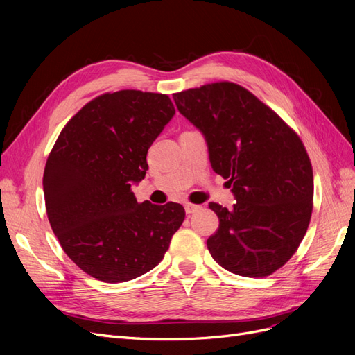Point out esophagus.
Wrapping results in <instances>:
<instances>
[{
	"instance_id": "obj_1",
	"label": "esophagus",
	"mask_w": 355,
	"mask_h": 355,
	"mask_svg": "<svg viewBox=\"0 0 355 355\" xmlns=\"http://www.w3.org/2000/svg\"><path fill=\"white\" fill-rule=\"evenodd\" d=\"M198 210H200V206H197V204H191V202L185 204V211L187 213H196Z\"/></svg>"
}]
</instances>
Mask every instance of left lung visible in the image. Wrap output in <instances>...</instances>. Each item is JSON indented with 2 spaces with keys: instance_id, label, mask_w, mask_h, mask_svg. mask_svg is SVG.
<instances>
[{
  "instance_id": "8db88e82",
  "label": "left lung",
  "mask_w": 355,
  "mask_h": 355,
  "mask_svg": "<svg viewBox=\"0 0 355 355\" xmlns=\"http://www.w3.org/2000/svg\"><path fill=\"white\" fill-rule=\"evenodd\" d=\"M179 112L206 136L211 168L237 202H210L219 228L211 257L243 277H266L292 257L313 213L314 175L297 133L270 106L231 81L173 94Z\"/></svg>"
}]
</instances>
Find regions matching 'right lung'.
Masks as SVG:
<instances>
[{
    "label": "right lung",
    "instance_id": "1",
    "mask_svg": "<svg viewBox=\"0 0 355 355\" xmlns=\"http://www.w3.org/2000/svg\"><path fill=\"white\" fill-rule=\"evenodd\" d=\"M175 115L167 94L103 93L62 128L42 188L50 227L85 274L123 283L157 266L185 219L178 202H137L149 146Z\"/></svg>",
    "mask_w": 355,
    "mask_h": 355
}]
</instances>
